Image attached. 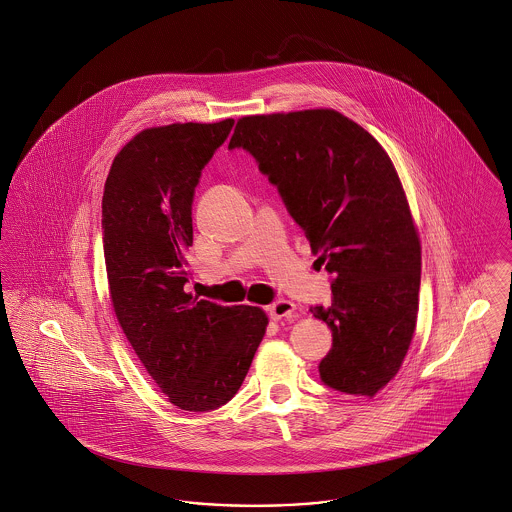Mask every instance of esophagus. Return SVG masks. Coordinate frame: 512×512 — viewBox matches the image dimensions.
Here are the masks:
<instances>
[{
	"instance_id": "esophagus-1",
	"label": "esophagus",
	"mask_w": 512,
	"mask_h": 512,
	"mask_svg": "<svg viewBox=\"0 0 512 512\" xmlns=\"http://www.w3.org/2000/svg\"><path fill=\"white\" fill-rule=\"evenodd\" d=\"M268 317L272 320H280V318H290L295 313V305L288 299H276L274 303L268 305Z\"/></svg>"
}]
</instances>
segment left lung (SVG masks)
<instances>
[{"mask_svg":"<svg viewBox=\"0 0 512 512\" xmlns=\"http://www.w3.org/2000/svg\"><path fill=\"white\" fill-rule=\"evenodd\" d=\"M228 149L257 161L330 274L332 303L309 309L332 330L320 380L376 395L407 355L420 290V242L388 153L332 109L244 117Z\"/></svg>","mask_w":512,"mask_h":512,"instance_id":"left-lung-1","label":"left lung"}]
</instances>
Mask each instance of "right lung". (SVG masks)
Listing matches in <instances>:
<instances>
[{
  "label": "right lung",
  "mask_w": 512,
  "mask_h": 512,
  "mask_svg": "<svg viewBox=\"0 0 512 512\" xmlns=\"http://www.w3.org/2000/svg\"><path fill=\"white\" fill-rule=\"evenodd\" d=\"M215 124L147 128L115 157L101 201L109 292L122 332L155 384L184 411L205 413L240 390L268 318L186 293L192 205L201 171L230 130Z\"/></svg>",
  "instance_id": "obj_1"
}]
</instances>
